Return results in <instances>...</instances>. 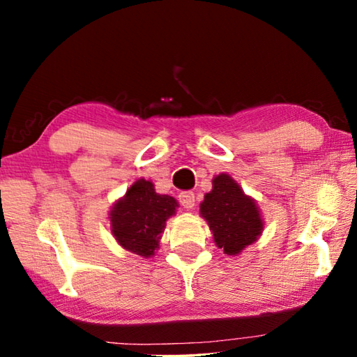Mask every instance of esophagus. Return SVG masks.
I'll list each match as a JSON object with an SVG mask.
<instances>
[{
    "instance_id": "obj_1",
    "label": "esophagus",
    "mask_w": 357,
    "mask_h": 357,
    "mask_svg": "<svg viewBox=\"0 0 357 357\" xmlns=\"http://www.w3.org/2000/svg\"><path fill=\"white\" fill-rule=\"evenodd\" d=\"M178 198H179V203L183 204L185 209H192L193 206H195V193L190 190L181 192Z\"/></svg>"
}]
</instances>
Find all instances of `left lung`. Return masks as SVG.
<instances>
[{
  "label": "left lung",
  "instance_id": "8db88e82",
  "mask_svg": "<svg viewBox=\"0 0 357 357\" xmlns=\"http://www.w3.org/2000/svg\"><path fill=\"white\" fill-rule=\"evenodd\" d=\"M200 213L213 229L217 247L227 255H236L261 234L263 220L255 202L225 173L214 178L213 190L204 195Z\"/></svg>",
  "mask_w": 357,
  "mask_h": 357
}]
</instances>
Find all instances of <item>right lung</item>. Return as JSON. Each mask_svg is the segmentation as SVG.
I'll return each instance as SVG.
<instances>
[{
  "label": "right lung",
  "instance_id": "1",
  "mask_svg": "<svg viewBox=\"0 0 357 357\" xmlns=\"http://www.w3.org/2000/svg\"><path fill=\"white\" fill-rule=\"evenodd\" d=\"M176 206L173 197L159 195L153 183L138 179L112 209L113 236L124 249L137 255H154L165 222L174 214Z\"/></svg>",
  "mask_w": 357,
  "mask_h": 357
}]
</instances>
